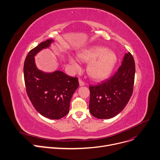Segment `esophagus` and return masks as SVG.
Wrapping results in <instances>:
<instances>
[{
	"mask_svg": "<svg viewBox=\"0 0 160 160\" xmlns=\"http://www.w3.org/2000/svg\"><path fill=\"white\" fill-rule=\"evenodd\" d=\"M79 86H80V87L85 86V83H84L82 80H80V79L79 80Z\"/></svg>",
	"mask_w": 160,
	"mask_h": 160,
	"instance_id": "esophagus-1",
	"label": "esophagus"
}]
</instances>
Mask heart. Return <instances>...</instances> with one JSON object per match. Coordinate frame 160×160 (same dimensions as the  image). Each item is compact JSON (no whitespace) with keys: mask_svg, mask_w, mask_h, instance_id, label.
Segmentation results:
<instances>
[{"mask_svg":"<svg viewBox=\"0 0 160 160\" xmlns=\"http://www.w3.org/2000/svg\"><path fill=\"white\" fill-rule=\"evenodd\" d=\"M78 58L88 63V75L96 80H103L108 78L113 71L118 60L116 53L102 46H92L82 49L77 55ZM69 62L76 69L79 68L77 60L69 57Z\"/></svg>","mask_w":160,"mask_h":160,"instance_id":"b5f03b06","label":"heart"}]
</instances>
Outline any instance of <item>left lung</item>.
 Returning <instances> with one entry per match:
<instances>
[{"label":"left lung","instance_id":"left-lung-1","mask_svg":"<svg viewBox=\"0 0 160 160\" xmlns=\"http://www.w3.org/2000/svg\"><path fill=\"white\" fill-rule=\"evenodd\" d=\"M134 76L135 63L129 52L125 54L114 75L97 86H89L91 114L98 119H109L118 115L131 97Z\"/></svg>","mask_w":160,"mask_h":160}]
</instances>
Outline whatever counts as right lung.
Here are the masks:
<instances>
[{"instance_id":"obj_1","label":"right lung","mask_w":160,"mask_h":160,"mask_svg":"<svg viewBox=\"0 0 160 160\" xmlns=\"http://www.w3.org/2000/svg\"><path fill=\"white\" fill-rule=\"evenodd\" d=\"M54 42L46 40L29 52L24 62V76L28 96L35 109L46 118L59 120L69 112L70 101L79 83L77 77L61 71L46 72L37 67L35 56Z\"/></svg>"}]
</instances>
